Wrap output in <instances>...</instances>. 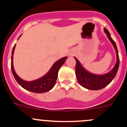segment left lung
I'll return each instance as SVG.
<instances>
[{"mask_svg":"<svg viewBox=\"0 0 127 127\" xmlns=\"http://www.w3.org/2000/svg\"><path fill=\"white\" fill-rule=\"evenodd\" d=\"M104 32L107 34V37L113 44V46L116 50L117 61H116V64L114 65L113 70L104 75L93 74L90 73L88 71L85 70L81 66V65L80 64L79 62L76 58H74L76 60V75L77 81L82 86H83L88 90H97L104 88L113 81V79L116 75L118 70L119 65H120V58H119L118 51L116 43L113 40L109 32L107 29H104Z\"/></svg>","mask_w":127,"mask_h":127,"instance_id":"1","label":"left lung"}]
</instances>
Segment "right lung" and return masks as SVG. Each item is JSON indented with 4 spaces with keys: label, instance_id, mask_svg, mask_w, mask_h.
Wrapping results in <instances>:
<instances>
[{
    "label": "right lung",
    "instance_id": "obj_1",
    "mask_svg": "<svg viewBox=\"0 0 127 127\" xmlns=\"http://www.w3.org/2000/svg\"><path fill=\"white\" fill-rule=\"evenodd\" d=\"M15 45L14 46L12 51V56H11V70L15 78L16 81L18 82V83L20 86L23 87L24 89L27 90L28 91L32 92L34 93H38V94H41V93L47 92L53 88V86L55 85V83L57 81V77H58V72L62 67L64 62H65L67 57H64L61 58L57 62H56L52 66L51 69L48 73L44 76L43 77L37 79V80L33 81H26L23 80L16 74L14 70L13 67V53H14V48Z\"/></svg>",
    "mask_w": 127,
    "mask_h": 127
}]
</instances>
